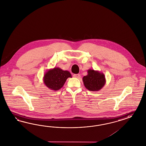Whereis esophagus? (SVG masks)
<instances>
[{"instance_id": "34e87169", "label": "esophagus", "mask_w": 146, "mask_h": 146, "mask_svg": "<svg viewBox=\"0 0 146 146\" xmlns=\"http://www.w3.org/2000/svg\"><path fill=\"white\" fill-rule=\"evenodd\" d=\"M73 76L74 78H80L81 75H80V74H74L73 75Z\"/></svg>"}]
</instances>
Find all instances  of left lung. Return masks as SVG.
Segmentation results:
<instances>
[{
    "label": "left lung",
    "mask_w": 146,
    "mask_h": 146,
    "mask_svg": "<svg viewBox=\"0 0 146 146\" xmlns=\"http://www.w3.org/2000/svg\"><path fill=\"white\" fill-rule=\"evenodd\" d=\"M82 80L86 89L91 91H99L106 83L103 73L92 69L88 70V75L84 76Z\"/></svg>",
    "instance_id": "1"
}]
</instances>
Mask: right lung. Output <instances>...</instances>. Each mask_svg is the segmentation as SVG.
Masks as SVG:
<instances>
[{
    "label": "right lung",
    "mask_w": 146,
    "mask_h": 146,
    "mask_svg": "<svg viewBox=\"0 0 146 146\" xmlns=\"http://www.w3.org/2000/svg\"><path fill=\"white\" fill-rule=\"evenodd\" d=\"M68 78H72L70 72L55 67L45 72L43 77V81L48 88L57 91L63 86Z\"/></svg>",
    "instance_id": "1"
}]
</instances>
